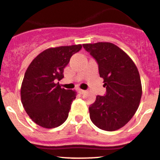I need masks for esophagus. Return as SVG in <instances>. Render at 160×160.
Instances as JSON below:
<instances>
[{
	"label": "esophagus",
	"instance_id": "34e87169",
	"mask_svg": "<svg viewBox=\"0 0 160 160\" xmlns=\"http://www.w3.org/2000/svg\"><path fill=\"white\" fill-rule=\"evenodd\" d=\"M78 92L80 94H83V93H85V92H86V90H83V89H79L78 90Z\"/></svg>",
	"mask_w": 160,
	"mask_h": 160
}]
</instances>
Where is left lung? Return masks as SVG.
Returning <instances> with one entry per match:
<instances>
[{
	"instance_id": "1",
	"label": "left lung",
	"mask_w": 160,
	"mask_h": 160,
	"mask_svg": "<svg viewBox=\"0 0 160 160\" xmlns=\"http://www.w3.org/2000/svg\"><path fill=\"white\" fill-rule=\"evenodd\" d=\"M82 45L97 60L107 89L104 97L97 96L89 106L90 119L101 130L115 131L124 127L139 107L142 95L139 71L130 56L114 44Z\"/></svg>"
}]
</instances>
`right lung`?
<instances>
[{
    "instance_id": "obj_1",
    "label": "right lung",
    "mask_w": 160,
    "mask_h": 160,
    "mask_svg": "<svg viewBox=\"0 0 160 160\" xmlns=\"http://www.w3.org/2000/svg\"><path fill=\"white\" fill-rule=\"evenodd\" d=\"M82 45L44 50L32 60L24 74L20 95L26 112L36 124L46 129L57 127L68 117L76 91L61 88L57 80Z\"/></svg>"
}]
</instances>
